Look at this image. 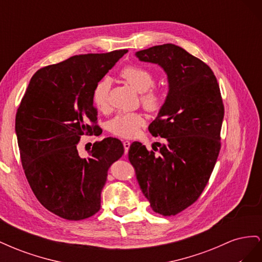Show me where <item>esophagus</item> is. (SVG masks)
<instances>
[{
	"instance_id": "1",
	"label": "esophagus",
	"mask_w": 262,
	"mask_h": 262,
	"mask_svg": "<svg viewBox=\"0 0 262 262\" xmlns=\"http://www.w3.org/2000/svg\"><path fill=\"white\" fill-rule=\"evenodd\" d=\"M130 146H131V142H130V141H124V142H123V147H124V152H125V153L128 152Z\"/></svg>"
}]
</instances>
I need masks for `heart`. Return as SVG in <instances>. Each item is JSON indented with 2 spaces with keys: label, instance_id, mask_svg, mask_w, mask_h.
I'll return each instance as SVG.
<instances>
[{
  "label": "heart",
  "instance_id": "obj_1",
  "mask_svg": "<svg viewBox=\"0 0 262 262\" xmlns=\"http://www.w3.org/2000/svg\"><path fill=\"white\" fill-rule=\"evenodd\" d=\"M121 77L132 89L141 94V101L143 106L150 110L160 109L165 100L164 92L154 89V74L143 67L130 66L121 71ZM110 81L108 78L99 81L93 92V101L95 106L100 110H105L109 105ZM145 118L140 113H121L117 115L109 122V130L115 136L130 139L137 136L139 130L144 125Z\"/></svg>",
  "mask_w": 262,
  "mask_h": 262
}]
</instances>
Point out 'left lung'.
<instances>
[{"instance_id":"obj_1","label":"left lung","mask_w":262,"mask_h":262,"mask_svg":"<svg viewBox=\"0 0 262 262\" xmlns=\"http://www.w3.org/2000/svg\"><path fill=\"white\" fill-rule=\"evenodd\" d=\"M136 55L164 69L169 91L148 125L164 143L148 150L133 142L129 161L153 211L176 215L198 200L215 166L224 118L220 86L208 64L176 45L154 46Z\"/></svg>"}]
</instances>
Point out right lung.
Here are the masks:
<instances>
[{
    "label": "right lung",
    "instance_id": "add662e5",
    "mask_svg": "<svg viewBox=\"0 0 262 262\" xmlns=\"http://www.w3.org/2000/svg\"><path fill=\"white\" fill-rule=\"evenodd\" d=\"M128 50L71 57L41 68L31 77L15 119L24 171L43 207L62 219L80 221L100 210L108 169L123 153L122 142H95L78 155L83 136H97L93 92Z\"/></svg>",
    "mask_w": 262,
    "mask_h": 262
}]
</instances>
